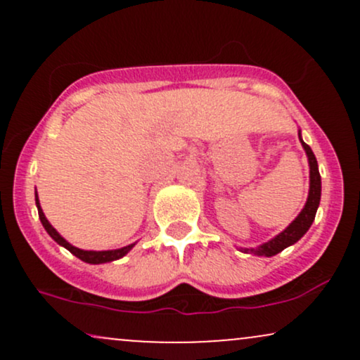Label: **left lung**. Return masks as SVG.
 <instances>
[{
	"label": "left lung",
	"mask_w": 360,
	"mask_h": 360,
	"mask_svg": "<svg viewBox=\"0 0 360 360\" xmlns=\"http://www.w3.org/2000/svg\"><path fill=\"white\" fill-rule=\"evenodd\" d=\"M300 140H301V135H300ZM301 146H303L304 150H307L308 162H309V193H308L307 205H304V208L301 210V213L296 217V220L292 221L284 232H281L278 237H274L272 240L262 243L260 247H255V249H243V252H247V254L272 257V255L279 254V252L286 249V247L298 242L300 238L308 232V229L311 226L313 220H315V214H316L318 205H320V196H321V179H320V172H318L316 157L313 154V150L309 148V146H307V143L303 142V140H301Z\"/></svg>",
	"instance_id": "left-lung-1"
}]
</instances>
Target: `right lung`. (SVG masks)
<instances>
[{
	"label": "right lung",
	"instance_id": "1",
	"mask_svg": "<svg viewBox=\"0 0 360 360\" xmlns=\"http://www.w3.org/2000/svg\"><path fill=\"white\" fill-rule=\"evenodd\" d=\"M37 201V208H39V217H40V221H42L44 229L47 230V233L51 235V237L56 240L59 245L65 247L71 254L76 255V257H79L81 260H84V262L88 264H103V262H111V260H117L120 257H123V255L128 254V250L131 249V247L135 245V243H131V245H127L123 247V249H117V250H101V252H94V250H81L77 249V247H74L69 243L68 240H64V238L60 237L59 233L56 232V229L49 223L47 218H45V214L42 212V208H40V203H39V198H35Z\"/></svg>",
	"mask_w": 360,
	"mask_h": 360
}]
</instances>
